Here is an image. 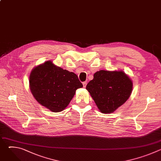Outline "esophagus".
Returning <instances> with one entry per match:
<instances>
[{"instance_id": "34e87169", "label": "esophagus", "mask_w": 161, "mask_h": 161, "mask_svg": "<svg viewBox=\"0 0 161 161\" xmlns=\"http://www.w3.org/2000/svg\"><path fill=\"white\" fill-rule=\"evenodd\" d=\"M86 84H87V82H86V81H84V82H83V87H84V88H85V87H86Z\"/></svg>"}]
</instances>
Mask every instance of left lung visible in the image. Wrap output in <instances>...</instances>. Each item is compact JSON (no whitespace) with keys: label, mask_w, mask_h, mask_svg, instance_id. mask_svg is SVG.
<instances>
[{"label":"left lung","mask_w":161,"mask_h":161,"mask_svg":"<svg viewBox=\"0 0 161 161\" xmlns=\"http://www.w3.org/2000/svg\"><path fill=\"white\" fill-rule=\"evenodd\" d=\"M91 97L103 113H111L129 98L132 81L123 71L101 70L86 86Z\"/></svg>","instance_id":"left-lung-1"}]
</instances>
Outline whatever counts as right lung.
<instances>
[{
	"instance_id": "1",
	"label": "right lung",
	"mask_w": 161,
	"mask_h": 161,
	"mask_svg": "<svg viewBox=\"0 0 161 161\" xmlns=\"http://www.w3.org/2000/svg\"><path fill=\"white\" fill-rule=\"evenodd\" d=\"M29 86L40 104L53 112H60L83 85L76 74L48 60L33 69L29 76Z\"/></svg>"
}]
</instances>
